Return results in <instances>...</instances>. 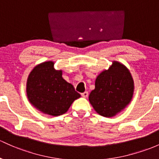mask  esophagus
I'll return each mask as SVG.
<instances>
[{
	"label": "esophagus",
	"instance_id": "obj_1",
	"mask_svg": "<svg viewBox=\"0 0 159 159\" xmlns=\"http://www.w3.org/2000/svg\"><path fill=\"white\" fill-rule=\"evenodd\" d=\"M81 95L83 97V98H87V97H88V95H89L88 92H84V93H81Z\"/></svg>",
	"mask_w": 159,
	"mask_h": 159
}]
</instances>
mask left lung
<instances>
[{"label":"left lung","mask_w":159,"mask_h":159,"mask_svg":"<svg viewBox=\"0 0 159 159\" xmlns=\"http://www.w3.org/2000/svg\"><path fill=\"white\" fill-rule=\"evenodd\" d=\"M95 86L89 100L95 111L104 117L116 115L132 99L134 80L129 70L117 61L97 76Z\"/></svg>","instance_id":"left-lung-1"}]
</instances>
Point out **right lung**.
<instances>
[{
  "instance_id": "obj_1",
  "label": "right lung",
  "mask_w": 159,
  "mask_h": 159,
  "mask_svg": "<svg viewBox=\"0 0 159 159\" xmlns=\"http://www.w3.org/2000/svg\"><path fill=\"white\" fill-rule=\"evenodd\" d=\"M26 93L34 107L52 116L66 113L80 97L73 85L63 79L62 70L54 69L52 61L39 64L32 70L27 80Z\"/></svg>"
}]
</instances>
